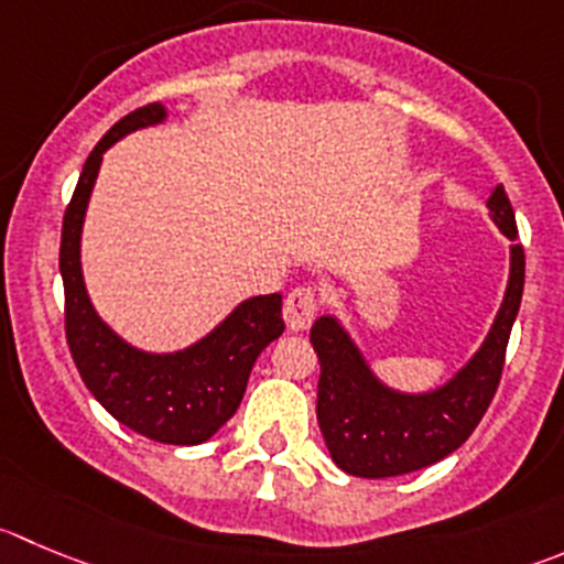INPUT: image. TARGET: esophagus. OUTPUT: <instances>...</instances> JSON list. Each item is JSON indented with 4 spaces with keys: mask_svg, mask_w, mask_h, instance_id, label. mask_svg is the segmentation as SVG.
<instances>
[{
    "mask_svg": "<svg viewBox=\"0 0 564 564\" xmlns=\"http://www.w3.org/2000/svg\"><path fill=\"white\" fill-rule=\"evenodd\" d=\"M282 315H285V324L291 332L310 329V324H313L315 315H318V293H315V288H293V291L288 293Z\"/></svg>",
    "mask_w": 564,
    "mask_h": 564,
    "instance_id": "obj_1",
    "label": "esophagus"
}]
</instances>
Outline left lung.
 I'll list each match as a JSON object with an SVG mask.
<instances>
[{
  "label": "left lung",
  "instance_id": "obj_1",
  "mask_svg": "<svg viewBox=\"0 0 564 564\" xmlns=\"http://www.w3.org/2000/svg\"><path fill=\"white\" fill-rule=\"evenodd\" d=\"M492 221L509 240H518L512 205L498 185L487 198ZM527 254L512 246L507 296L485 346L446 384L423 395L388 390L359 357L351 337L335 318L324 315L310 329V343L321 362L318 426L332 459L340 470L362 479L412 474L457 452L479 426L501 382L509 332L523 296Z\"/></svg>",
  "mask_w": 564,
  "mask_h": 564
}]
</instances>
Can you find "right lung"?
I'll return each mask as SVG.
<instances>
[{"mask_svg": "<svg viewBox=\"0 0 564 564\" xmlns=\"http://www.w3.org/2000/svg\"><path fill=\"white\" fill-rule=\"evenodd\" d=\"M163 118L165 107L160 101L138 107L112 124L85 160L63 216L61 273L66 291V340L85 388L118 423L169 446H196L210 440L235 415L254 359L285 332V321L279 293L257 296L240 304L196 346L180 354H143L112 335L110 326L101 324L94 313L79 268V232L101 154L127 132L158 124Z\"/></svg>", "mask_w": 564, "mask_h": 564, "instance_id": "obj_1", "label": "right lung"}]
</instances>
